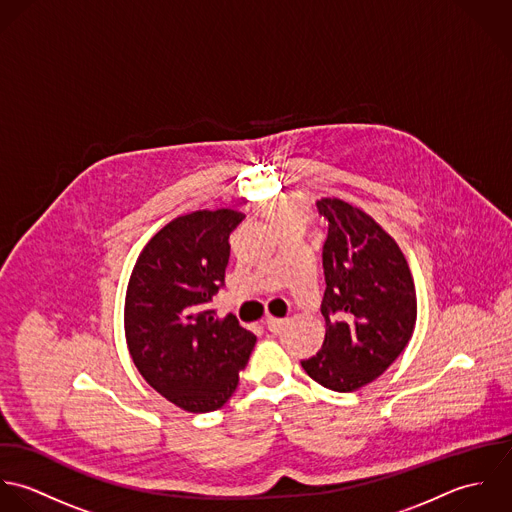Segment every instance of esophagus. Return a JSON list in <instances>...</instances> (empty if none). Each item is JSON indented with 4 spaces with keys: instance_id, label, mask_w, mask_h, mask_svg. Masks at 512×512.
<instances>
[{
    "instance_id": "esophagus-1",
    "label": "esophagus",
    "mask_w": 512,
    "mask_h": 512,
    "mask_svg": "<svg viewBox=\"0 0 512 512\" xmlns=\"http://www.w3.org/2000/svg\"><path fill=\"white\" fill-rule=\"evenodd\" d=\"M285 318H277V316H267L265 320V326L271 330V332H279L283 326H285Z\"/></svg>"
}]
</instances>
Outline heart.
<instances>
[{
    "label": "heart",
    "instance_id": "heart-1",
    "mask_svg": "<svg viewBox=\"0 0 512 512\" xmlns=\"http://www.w3.org/2000/svg\"><path fill=\"white\" fill-rule=\"evenodd\" d=\"M261 213L277 227H285L291 223H301L305 225L310 217L307 205L297 202V200H279L275 204L261 205Z\"/></svg>",
    "mask_w": 512,
    "mask_h": 512
}]
</instances>
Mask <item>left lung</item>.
<instances>
[{"label": "left lung", "instance_id": "1", "mask_svg": "<svg viewBox=\"0 0 512 512\" xmlns=\"http://www.w3.org/2000/svg\"><path fill=\"white\" fill-rule=\"evenodd\" d=\"M328 221L322 245L326 322L322 348L303 368L320 386L354 392L404 352L415 328L417 301L408 261L368 213L338 198L316 202Z\"/></svg>", "mask_w": 512, "mask_h": 512}]
</instances>
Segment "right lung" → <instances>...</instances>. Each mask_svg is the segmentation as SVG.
<instances>
[{"instance_id":"right-lung-1","label":"right lung","mask_w":512,"mask_h":512,"mask_svg":"<svg viewBox=\"0 0 512 512\" xmlns=\"http://www.w3.org/2000/svg\"><path fill=\"white\" fill-rule=\"evenodd\" d=\"M245 219L235 209H200L172 219L132 269L124 332L142 378L178 408H221L239 384L257 342L233 314L209 308L225 283L229 235Z\"/></svg>"}]
</instances>
